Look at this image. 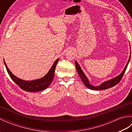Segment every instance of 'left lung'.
<instances>
[{"mask_svg": "<svg viewBox=\"0 0 132 132\" xmlns=\"http://www.w3.org/2000/svg\"><path fill=\"white\" fill-rule=\"evenodd\" d=\"M130 54H131V52L130 53V56H129V58L128 62L127 63V64H126L125 68L124 69V70H123L121 74L119 75L118 76L112 78V79L105 81V82L101 83L100 85L97 86L92 85L91 84L89 83V80L87 78V77H86L85 74L83 72V70H82V69L80 68L79 64H78L77 61H75V67H76V69L77 70L78 75H79L80 78L81 79V80H82L84 85H85V86H86L88 88L93 89V90H103V89H106L112 87L116 86L117 84H118L120 82V81L121 80V78H122L123 75H124L125 73L129 63V61L130 60V56H131Z\"/></svg>", "mask_w": 132, "mask_h": 132, "instance_id": "1", "label": "left lung"}]
</instances>
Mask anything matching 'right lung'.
Here are the masks:
<instances>
[{
    "label": "right lung",
    "mask_w": 132,
    "mask_h": 132,
    "mask_svg": "<svg viewBox=\"0 0 132 132\" xmlns=\"http://www.w3.org/2000/svg\"><path fill=\"white\" fill-rule=\"evenodd\" d=\"M59 60H60V58H58L57 60L55 61L48 72L44 77L40 78V79L32 80H24L16 77L8 68L4 60V63L5 68H6L7 71L11 78L19 87L28 92H38L45 89L52 83L54 77L55 67Z\"/></svg>",
    "instance_id": "right-lung-1"
}]
</instances>
